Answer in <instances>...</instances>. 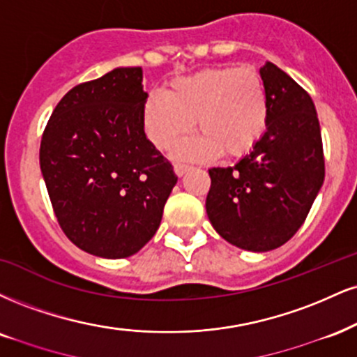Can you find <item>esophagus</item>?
Masks as SVG:
<instances>
[{
	"label": "esophagus",
	"mask_w": 357,
	"mask_h": 357,
	"mask_svg": "<svg viewBox=\"0 0 357 357\" xmlns=\"http://www.w3.org/2000/svg\"><path fill=\"white\" fill-rule=\"evenodd\" d=\"M190 169H191V166L183 165V162H176V165H174V173L178 176H184Z\"/></svg>",
	"instance_id": "esophagus-1"
}]
</instances>
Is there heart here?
I'll use <instances>...</instances> for the list:
<instances>
[{
	"label": "heart",
	"mask_w": 357,
	"mask_h": 357,
	"mask_svg": "<svg viewBox=\"0 0 357 357\" xmlns=\"http://www.w3.org/2000/svg\"><path fill=\"white\" fill-rule=\"evenodd\" d=\"M146 136L169 149L195 128L199 137L174 148L179 160L246 156L268 130L269 105L263 79L248 66L206 68L176 78L165 94L151 93L141 108Z\"/></svg>",
	"instance_id": "obj_1"
}]
</instances>
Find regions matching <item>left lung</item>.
Masks as SVG:
<instances>
[{
  "instance_id": "left-lung-1",
  "label": "left lung",
  "mask_w": 357,
  "mask_h": 357,
  "mask_svg": "<svg viewBox=\"0 0 357 357\" xmlns=\"http://www.w3.org/2000/svg\"><path fill=\"white\" fill-rule=\"evenodd\" d=\"M259 75L268 94V130L234 166L209 169L206 197L216 233L255 252L293 238L324 181L323 139L311 96L276 64L268 61Z\"/></svg>"
}]
</instances>
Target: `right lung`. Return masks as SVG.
I'll use <instances>...</instances> for the list:
<instances>
[{"label":"right lung","instance_id":"right-lung-1","mask_svg":"<svg viewBox=\"0 0 357 357\" xmlns=\"http://www.w3.org/2000/svg\"><path fill=\"white\" fill-rule=\"evenodd\" d=\"M143 70L116 68L70 89L41 137L40 166L59 226L89 255H136L178 183L146 137Z\"/></svg>","mask_w":357,"mask_h":357}]
</instances>
